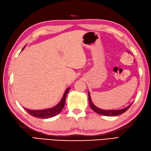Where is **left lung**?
Returning <instances> with one entry per match:
<instances>
[{
    "instance_id": "8db88e82",
    "label": "left lung",
    "mask_w": 151,
    "mask_h": 151,
    "mask_svg": "<svg viewBox=\"0 0 151 151\" xmlns=\"http://www.w3.org/2000/svg\"><path fill=\"white\" fill-rule=\"evenodd\" d=\"M88 96H89V104L90 106L91 107L92 109L95 111L96 113L100 114L104 116H118L123 114L124 113L127 111L128 109L131 107L132 104L129 105V106L127 107H125L124 109H118V110H104V109H100L99 107H97L96 106H94L93 104V101L91 100V96H90V93L88 91Z\"/></svg>"
}]
</instances>
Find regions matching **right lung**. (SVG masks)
<instances>
[{"label": "right lung", "mask_w": 151, "mask_h": 151, "mask_svg": "<svg viewBox=\"0 0 151 151\" xmlns=\"http://www.w3.org/2000/svg\"><path fill=\"white\" fill-rule=\"evenodd\" d=\"M25 47H26V45L24 47L22 50H24ZM69 89H70L69 87H68V88L66 89L60 101V102L57 105H56V106L53 107L46 109H42V110H30V109H26V108H24V109H25L29 114H31V116H33L36 117V118H49L53 117V116H55L57 115L58 114L60 113L62 110L63 109V108H64L66 96H67V94L69 92Z\"/></svg>", "instance_id": "obj_1"}]
</instances>
